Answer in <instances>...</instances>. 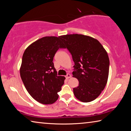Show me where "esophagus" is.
<instances>
[{"label":"esophagus","mask_w":131,"mask_h":131,"mask_svg":"<svg viewBox=\"0 0 131 131\" xmlns=\"http://www.w3.org/2000/svg\"><path fill=\"white\" fill-rule=\"evenodd\" d=\"M71 77H72V76H71V74H67V75H66V76H65L66 79H67L70 78Z\"/></svg>","instance_id":"1"}]
</instances>
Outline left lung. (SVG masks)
<instances>
[{
    "label": "left lung",
    "mask_w": 131,
    "mask_h": 131,
    "mask_svg": "<svg viewBox=\"0 0 131 131\" xmlns=\"http://www.w3.org/2000/svg\"><path fill=\"white\" fill-rule=\"evenodd\" d=\"M72 55L76 71L73 77L79 80L73 88L74 96L83 102H90L99 96L107 84L109 72L107 52L97 40L80 34L60 36Z\"/></svg>",
    "instance_id": "1"
}]
</instances>
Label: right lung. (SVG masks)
Masks as SVG:
<instances>
[{
  "mask_svg": "<svg viewBox=\"0 0 131 131\" xmlns=\"http://www.w3.org/2000/svg\"><path fill=\"white\" fill-rule=\"evenodd\" d=\"M59 48H65L60 36H46L30 44L23 56L19 69L22 80L30 96L44 105L57 101L65 79L58 76L52 62Z\"/></svg>",
  "mask_w": 131,
  "mask_h": 131,
  "instance_id": "right-lung-1",
  "label": "right lung"
}]
</instances>
